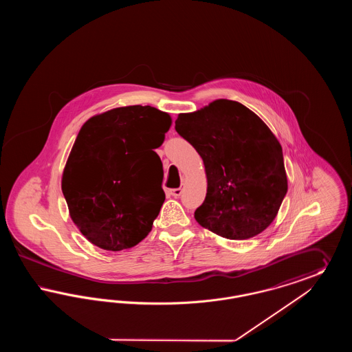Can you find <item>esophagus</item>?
Instances as JSON below:
<instances>
[{
    "mask_svg": "<svg viewBox=\"0 0 352 352\" xmlns=\"http://www.w3.org/2000/svg\"><path fill=\"white\" fill-rule=\"evenodd\" d=\"M182 191H184V188H173L168 191V194L174 198H179L182 195Z\"/></svg>",
    "mask_w": 352,
    "mask_h": 352,
    "instance_id": "34e87169",
    "label": "esophagus"
}]
</instances>
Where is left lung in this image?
I'll list each match as a JSON object with an SVG mask.
<instances>
[{
  "label": "left lung",
  "mask_w": 352,
  "mask_h": 352,
  "mask_svg": "<svg viewBox=\"0 0 352 352\" xmlns=\"http://www.w3.org/2000/svg\"><path fill=\"white\" fill-rule=\"evenodd\" d=\"M175 131L206 168L207 194L197 221L230 240L263 232L287 191L283 148L264 121L241 102L220 99L179 115Z\"/></svg>",
  "instance_id": "8db88e82"
}]
</instances>
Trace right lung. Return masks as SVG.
<instances>
[{"label":"right lung","mask_w":352,"mask_h":352,"mask_svg":"<svg viewBox=\"0 0 352 352\" xmlns=\"http://www.w3.org/2000/svg\"><path fill=\"white\" fill-rule=\"evenodd\" d=\"M168 113L132 105L89 118L62 178L72 221L96 247L132 248L151 231L165 201L164 168L154 149L165 141Z\"/></svg>","instance_id":"1"}]
</instances>
